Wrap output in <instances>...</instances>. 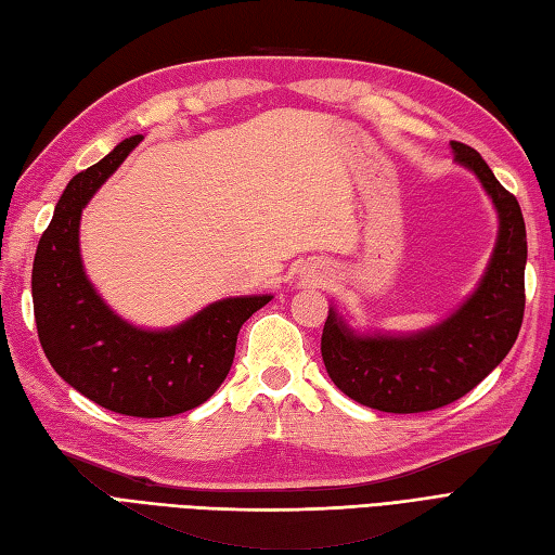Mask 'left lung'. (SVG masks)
<instances>
[{
  "mask_svg": "<svg viewBox=\"0 0 555 555\" xmlns=\"http://www.w3.org/2000/svg\"><path fill=\"white\" fill-rule=\"evenodd\" d=\"M494 202L501 230L482 285L444 323L415 337H353L330 311L320 353L332 382L367 409L425 413L465 397L518 339L525 315L527 232L520 204L473 146L451 142Z\"/></svg>",
  "mask_w": 555,
  "mask_h": 555,
  "instance_id": "8db88e82",
  "label": "left lung"
}]
</instances>
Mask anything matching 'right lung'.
<instances>
[{"label":"right lung","mask_w":555,"mask_h":555,"mask_svg":"<svg viewBox=\"0 0 555 555\" xmlns=\"http://www.w3.org/2000/svg\"><path fill=\"white\" fill-rule=\"evenodd\" d=\"M140 140H122L61 194L35 251L33 309L44 356L73 389L114 413L168 417L214 397L235 359L240 327L270 297L216 301L166 332L138 330L106 309L82 273L80 214Z\"/></svg>","instance_id":"add662e5"}]
</instances>
